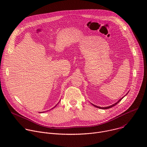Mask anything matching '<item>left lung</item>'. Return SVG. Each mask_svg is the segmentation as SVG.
I'll list each match as a JSON object with an SVG mask.
<instances>
[{"label":"left lung","mask_w":147,"mask_h":147,"mask_svg":"<svg viewBox=\"0 0 147 147\" xmlns=\"http://www.w3.org/2000/svg\"><path fill=\"white\" fill-rule=\"evenodd\" d=\"M126 94V95H127ZM123 98H123H121V99H120L119 100V101H117L116 103H115V104H113V105H111V106H110V107H104V108H102V107H98V106H96V105H93L95 107H96V108H99V109H109V108H112V107H114V106H115L116 105H117L122 99Z\"/></svg>","instance_id":"left-lung-1"}]
</instances>
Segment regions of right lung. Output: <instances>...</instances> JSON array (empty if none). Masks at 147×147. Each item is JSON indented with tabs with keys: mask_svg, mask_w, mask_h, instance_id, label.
Returning <instances> with one entry per match:
<instances>
[{
	"mask_svg": "<svg viewBox=\"0 0 147 147\" xmlns=\"http://www.w3.org/2000/svg\"><path fill=\"white\" fill-rule=\"evenodd\" d=\"M55 107H54V108H55Z\"/></svg>",
	"mask_w": 147,
	"mask_h": 147,
	"instance_id": "add662e5",
	"label": "right lung"
}]
</instances>
